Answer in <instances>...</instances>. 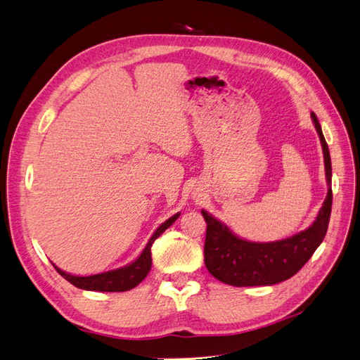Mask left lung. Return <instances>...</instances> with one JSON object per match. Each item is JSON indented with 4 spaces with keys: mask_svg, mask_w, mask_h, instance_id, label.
Segmentation results:
<instances>
[{
    "mask_svg": "<svg viewBox=\"0 0 360 360\" xmlns=\"http://www.w3.org/2000/svg\"><path fill=\"white\" fill-rule=\"evenodd\" d=\"M311 117L321 141L329 186L317 217L304 231L282 240L258 243L237 237L225 224L201 210L207 222L204 263L207 270L221 282L234 287L278 284L296 275L323 242L332 212V163L319 118L314 112Z\"/></svg>",
    "mask_w": 360,
    "mask_h": 360,
    "instance_id": "1",
    "label": "left lung"
}]
</instances>
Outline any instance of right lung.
Here are the masks:
<instances>
[{
  "instance_id": "right-lung-1",
  "label": "right lung",
  "mask_w": 360,
  "mask_h": 360,
  "mask_svg": "<svg viewBox=\"0 0 360 360\" xmlns=\"http://www.w3.org/2000/svg\"><path fill=\"white\" fill-rule=\"evenodd\" d=\"M179 216L180 213L174 214L168 221L163 222L153 233V236L150 237V240L146 245L143 252H141V255L134 261V263H130L124 267H120L111 271H105V274L91 275V276H75V275L66 274V271H63L56 264H53V267L57 269V271L64 279H68L70 284H73L75 287H78L81 290L105 291V292L132 290L139 284V282H143V279L148 275V271L151 269V245H153V242L167 230V228H169L174 222H176Z\"/></svg>"
}]
</instances>
